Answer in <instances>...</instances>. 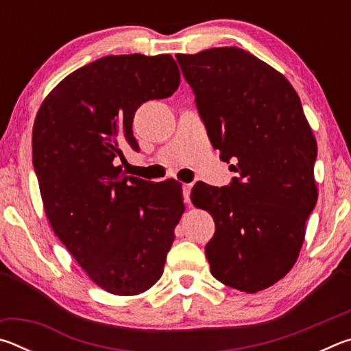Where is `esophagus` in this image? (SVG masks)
<instances>
[{"instance_id":"obj_1","label":"esophagus","mask_w":351,"mask_h":351,"mask_svg":"<svg viewBox=\"0 0 351 351\" xmlns=\"http://www.w3.org/2000/svg\"><path fill=\"white\" fill-rule=\"evenodd\" d=\"M190 192H192V184H182V195H184V203H190Z\"/></svg>"}]
</instances>
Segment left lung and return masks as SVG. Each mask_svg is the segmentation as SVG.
I'll use <instances>...</instances> for the list:
<instances>
[{"mask_svg": "<svg viewBox=\"0 0 351 351\" xmlns=\"http://www.w3.org/2000/svg\"><path fill=\"white\" fill-rule=\"evenodd\" d=\"M219 159L239 173L226 187L197 182L192 203L210 213L212 276L257 293L293 268L317 201V144L285 77L240 47L178 54Z\"/></svg>", "mask_w": 351, "mask_h": 351, "instance_id": "1", "label": "left lung"}]
</instances>
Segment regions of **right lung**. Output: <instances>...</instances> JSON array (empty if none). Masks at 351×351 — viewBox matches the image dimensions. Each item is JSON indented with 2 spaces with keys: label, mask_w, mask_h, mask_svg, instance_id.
I'll use <instances>...</instances> for the list:
<instances>
[{
  "label": "right lung",
  "mask_w": 351,
  "mask_h": 351,
  "mask_svg": "<svg viewBox=\"0 0 351 351\" xmlns=\"http://www.w3.org/2000/svg\"><path fill=\"white\" fill-rule=\"evenodd\" d=\"M180 86L169 54L108 56L58 83L37 112L32 162L46 217L100 288L136 295L162 276L184 212L175 180L127 176L117 164L138 152L134 112Z\"/></svg>",
  "instance_id": "1"
}]
</instances>
